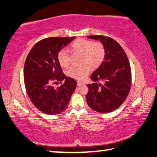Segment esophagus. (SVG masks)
<instances>
[{
  "instance_id": "obj_1",
  "label": "esophagus",
  "mask_w": 157,
  "mask_h": 157,
  "mask_svg": "<svg viewBox=\"0 0 157 157\" xmlns=\"http://www.w3.org/2000/svg\"><path fill=\"white\" fill-rule=\"evenodd\" d=\"M77 84H78V86H80L81 84H84V82H80V81H78V82H77Z\"/></svg>"
}]
</instances>
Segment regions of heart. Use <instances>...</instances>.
<instances>
[{
  "instance_id": "1",
  "label": "heart",
  "mask_w": 157,
  "mask_h": 157,
  "mask_svg": "<svg viewBox=\"0 0 157 157\" xmlns=\"http://www.w3.org/2000/svg\"><path fill=\"white\" fill-rule=\"evenodd\" d=\"M71 49L74 52L81 53V62L83 64L79 66H73L67 71V75L76 79H82L93 68L99 67L105 57L104 45L100 42H93L85 39H77L71 44ZM60 65L66 67L70 63V57L67 50H61L57 55Z\"/></svg>"
}]
</instances>
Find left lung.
Returning <instances> with one entry per match:
<instances>
[{
  "label": "left lung",
  "mask_w": 157,
  "mask_h": 157,
  "mask_svg": "<svg viewBox=\"0 0 157 157\" xmlns=\"http://www.w3.org/2000/svg\"><path fill=\"white\" fill-rule=\"evenodd\" d=\"M100 40L105 48L104 61L91 76L87 84V104L99 113L116 110L126 100L131 88L132 71L125 52L113 39L102 35L88 36Z\"/></svg>",
  "instance_id": "1"
}]
</instances>
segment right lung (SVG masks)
Listing matches in <instances>:
<instances>
[{"instance_id":"1","label":"right lung","mask_w":157,"mask_h":157,"mask_svg":"<svg viewBox=\"0 0 157 157\" xmlns=\"http://www.w3.org/2000/svg\"><path fill=\"white\" fill-rule=\"evenodd\" d=\"M76 36L48 37L34 45L24 65V83L29 98L39 111L49 115L66 111L77 82L66 77L57 55ZM63 81V83L62 82ZM63 83L55 88L53 84Z\"/></svg>"}]
</instances>
